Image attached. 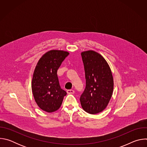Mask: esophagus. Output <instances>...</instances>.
Here are the masks:
<instances>
[{"label":"esophagus","mask_w":147,"mask_h":147,"mask_svg":"<svg viewBox=\"0 0 147 147\" xmlns=\"http://www.w3.org/2000/svg\"><path fill=\"white\" fill-rule=\"evenodd\" d=\"M67 92L68 94H73L74 92V91L73 90H67Z\"/></svg>","instance_id":"1"}]
</instances>
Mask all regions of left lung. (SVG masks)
I'll return each instance as SVG.
<instances>
[{"label":"left lung","instance_id":"obj_1","mask_svg":"<svg viewBox=\"0 0 147 147\" xmlns=\"http://www.w3.org/2000/svg\"><path fill=\"white\" fill-rule=\"evenodd\" d=\"M86 86L80 100L82 109L96 114L106 108L113 90V78L107 61L94 51L81 53Z\"/></svg>","mask_w":147,"mask_h":147}]
</instances>
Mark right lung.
Returning <instances> with one entry per match:
<instances>
[{
	"label": "right lung",
	"instance_id": "1",
	"mask_svg": "<svg viewBox=\"0 0 147 147\" xmlns=\"http://www.w3.org/2000/svg\"><path fill=\"white\" fill-rule=\"evenodd\" d=\"M69 55L66 51L51 50L40 57L32 80V91L38 106L51 113L59 109L67 93L60 86L57 71Z\"/></svg>",
	"mask_w": 147,
	"mask_h": 147
}]
</instances>
